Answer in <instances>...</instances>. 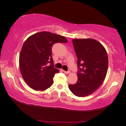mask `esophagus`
<instances>
[{
  "mask_svg": "<svg viewBox=\"0 0 126 126\" xmlns=\"http://www.w3.org/2000/svg\"><path fill=\"white\" fill-rule=\"evenodd\" d=\"M63 72H64V73H66V74H69V73H70V72L69 71V70H67V71H65V70H63Z\"/></svg>",
  "mask_w": 126,
  "mask_h": 126,
  "instance_id": "1",
  "label": "esophagus"
}]
</instances>
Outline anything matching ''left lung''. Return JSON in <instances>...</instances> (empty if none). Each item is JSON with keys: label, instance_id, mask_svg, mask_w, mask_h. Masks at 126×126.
Here are the masks:
<instances>
[{"label": "left lung", "instance_id": "8db88e82", "mask_svg": "<svg viewBox=\"0 0 126 126\" xmlns=\"http://www.w3.org/2000/svg\"><path fill=\"white\" fill-rule=\"evenodd\" d=\"M78 58V81L69 85L77 96H88L98 89L104 80L108 66L107 53L100 43L91 38L73 39Z\"/></svg>", "mask_w": 126, "mask_h": 126}]
</instances>
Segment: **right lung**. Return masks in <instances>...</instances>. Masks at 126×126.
<instances>
[{"label":"right lung","instance_id":"obj_1","mask_svg":"<svg viewBox=\"0 0 126 126\" xmlns=\"http://www.w3.org/2000/svg\"><path fill=\"white\" fill-rule=\"evenodd\" d=\"M63 36L49 32H40L30 36L22 47L19 67L27 84L36 91H44L53 85L59 70L54 67L51 48L55 43H66Z\"/></svg>","mask_w":126,"mask_h":126}]
</instances>
